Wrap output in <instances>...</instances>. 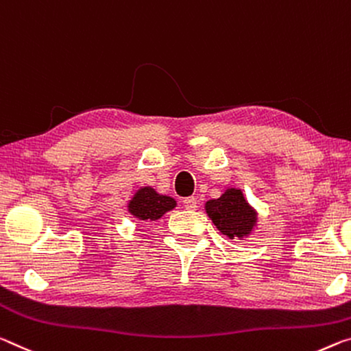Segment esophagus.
<instances>
[{"instance_id":"esophagus-1","label":"esophagus","mask_w":351,"mask_h":351,"mask_svg":"<svg viewBox=\"0 0 351 351\" xmlns=\"http://www.w3.org/2000/svg\"><path fill=\"white\" fill-rule=\"evenodd\" d=\"M182 204H184V208L187 210H195L198 208V199L195 197H189V198H184Z\"/></svg>"}]
</instances>
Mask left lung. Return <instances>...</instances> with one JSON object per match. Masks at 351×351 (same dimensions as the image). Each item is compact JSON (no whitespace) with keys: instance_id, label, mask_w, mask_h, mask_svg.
<instances>
[{"instance_id":"1","label":"left lung","mask_w":351,"mask_h":351,"mask_svg":"<svg viewBox=\"0 0 351 351\" xmlns=\"http://www.w3.org/2000/svg\"><path fill=\"white\" fill-rule=\"evenodd\" d=\"M206 213L219 231L230 239L248 236L256 223V213L239 189H228L220 198L209 199Z\"/></svg>"}]
</instances>
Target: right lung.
Wrapping results in <instances>:
<instances>
[{"mask_svg": "<svg viewBox=\"0 0 351 351\" xmlns=\"http://www.w3.org/2000/svg\"><path fill=\"white\" fill-rule=\"evenodd\" d=\"M175 206L176 202L173 198L159 195L152 187H142L132 197L128 209L138 220H158Z\"/></svg>", "mask_w": 351, "mask_h": 351, "instance_id": "1", "label": "right lung"}]
</instances>
